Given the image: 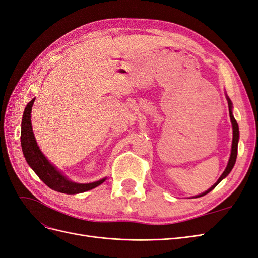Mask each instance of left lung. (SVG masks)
I'll list each match as a JSON object with an SVG mask.
<instances>
[{
	"mask_svg": "<svg viewBox=\"0 0 258 258\" xmlns=\"http://www.w3.org/2000/svg\"><path fill=\"white\" fill-rule=\"evenodd\" d=\"M226 99H227V102H228V107H229V116H230V121H231V124H232V144H231V153H230V157H229V160H228V163H227V167H226L225 171L222 173V175L220 176V178L217 179V182L210 187V188L208 190H206L205 192H202L200 195H197V196H195L194 198H198V197H202L205 196V195L209 194L211 190L214 189L215 187L217 186V184L220 183L222 179H224L226 176H227L230 171L232 170L233 166H235L236 163V159H237V154H238V142H239V126L238 123L235 119V117H233L232 115V102L231 100L229 99V97L226 95Z\"/></svg>",
	"mask_w": 258,
	"mask_h": 258,
	"instance_id": "obj_1",
	"label": "left lung"
}]
</instances>
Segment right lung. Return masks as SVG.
I'll use <instances>...</instances> for the list:
<instances>
[{
	"mask_svg": "<svg viewBox=\"0 0 258 258\" xmlns=\"http://www.w3.org/2000/svg\"><path fill=\"white\" fill-rule=\"evenodd\" d=\"M34 100L35 98L30 101L25 108V112H23L20 136L22 153L31 169L34 171L36 175L40 177L49 188L62 194H81L90 190L92 188H96L97 186L102 184L106 179V177L101 178L97 182L86 184L72 182L71 179H69L67 176L62 174L61 171H59L52 163H50V161L47 158L45 157L36 143V140L32 130V123H31V111H32Z\"/></svg>",
	"mask_w": 258,
	"mask_h": 258,
	"instance_id": "right-lung-1",
	"label": "right lung"
}]
</instances>
